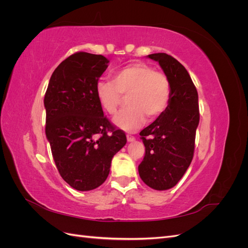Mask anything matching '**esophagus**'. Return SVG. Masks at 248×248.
I'll return each mask as SVG.
<instances>
[{"instance_id": "esophagus-1", "label": "esophagus", "mask_w": 248, "mask_h": 248, "mask_svg": "<svg viewBox=\"0 0 248 248\" xmlns=\"http://www.w3.org/2000/svg\"><path fill=\"white\" fill-rule=\"evenodd\" d=\"M134 140H136V138H134L133 136H131V134H127V140H128V141H133Z\"/></svg>"}]
</instances>
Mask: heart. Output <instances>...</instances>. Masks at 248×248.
I'll use <instances>...</instances> for the list:
<instances>
[{
    "label": "heart",
    "mask_w": 248,
    "mask_h": 248,
    "mask_svg": "<svg viewBox=\"0 0 248 248\" xmlns=\"http://www.w3.org/2000/svg\"><path fill=\"white\" fill-rule=\"evenodd\" d=\"M111 80L95 85V94L101 108L109 115L117 112L126 97L127 108L114 118V124L124 131H136L145 123L160 117L169 108L171 97L170 78L145 62H136L117 69Z\"/></svg>",
    "instance_id": "1"
}]
</instances>
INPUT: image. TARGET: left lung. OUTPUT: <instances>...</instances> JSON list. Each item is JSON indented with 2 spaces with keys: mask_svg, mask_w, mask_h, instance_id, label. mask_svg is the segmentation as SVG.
Masks as SVG:
<instances>
[{
  "mask_svg": "<svg viewBox=\"0 0 248 248\" xmlns=\"http://www.w3.org/2000/svg\"><path fill=\"white\" fill-rule=\"evenodd\" d=\"M148 58L158 62L170 78L171 97L167 110L140 133L146 153L139 174L151 188L167 190L191 163L200 122L199 96L189 73L175 58L164 52Z\"/></svg>",
  "mask_w": 248,
  "mask_h": 248,
  "instance_id": "obj_1",
  "label": "left lung"
}]
</instances>
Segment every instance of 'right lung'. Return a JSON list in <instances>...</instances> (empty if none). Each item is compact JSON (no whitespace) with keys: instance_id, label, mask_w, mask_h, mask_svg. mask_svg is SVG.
I'll use <instances>...</instances> for the list:
<instances>
[{"instance_id":"right-lung-1","label":"right lung","mask_w":248,"mask_h":248,"mask_svg":"<svg viewBox=\"0 0 248 248\" xmlns=\"http://www.w3.org/2000/svg\"><path fill=\"white\" fill-rule=\"evenodd\" d=\"M101 55L78 51L52 72L44 107L46 134L60 175L72 188L88 191L106 181L125 132L103 116L95 85L108 68Z\"/></svg>"}]
</instances>
